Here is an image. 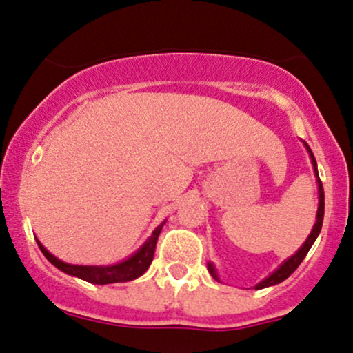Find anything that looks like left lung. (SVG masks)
Instances as JSON below:
<instances>
[{
	"label": "left lung",
	"mask_w": 353,
	"mask_h": 353,
	"mask_svg": "<svg viewBox=\"0 0 353 353\" xmlns=\"http://www.w3.org/2000/svg\"><path fill=\"white\" fill-rule=\"evenodd\" d=\"M305 147H307V150L310 153V159H312V165H314V172H316V175H317V163H316V159H314V153L309 148L307 143H305ZM317 178H319V175H317ZM317 181H319V210H317V221H316V225H314L312 233L309 234V238L305 239V243L302 244L301 250L297 251L296 254L292 256V258H289L288 261H285L283 266L277 269V271L272 272L271 276L266 277V279H264L263 283H259L258 285H254V289H263V288H269V285H274V284L283 283L284 279H288V277L291 276L297 268H299V264L302 263V261H304L305 256H307L309 250H310V248H312V244L317 239L319 233H321L322 221H324V186H322V181L321 180H317ZM208 271H210V274L214 277V279H218L216 271H214L213 264H211V263H208Z\"/></svg>",
	"instance_id": "1"
}]
</instances>
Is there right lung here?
Returning a JSON list of instances; mask_svg holds the SVG:
<instances>
[{
  "label": "right lung",
  "mask_w": 353,
  "mask_h": 353,
  "mask_svg": "<svg viewBox=\"0 0 353 353\" xmlns=\"http://www.w3.org/2000/svg\"><path fill=\"white\" fill-rule=\"evenodd\" d=\"M165 223H161L160 226H157V230L153 231L148 241L140 248L139 251L135 252L132 258L120 264H114V266H74V264L62 263L57 258L49 252L46 248L37 241V246L43 251L46 259L49 263H52L54 266L61 271L68 272L70 276L81 277V279L87 281V283L92 284H112V283H127V281H134L137 277H140L147 271L148 266L152 264L153 254H155V246L157 241H159V234L163 228Z\"/></svg>",
  "instance_id": "add662e5"
}]
</instances>
